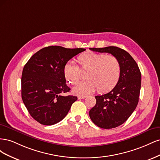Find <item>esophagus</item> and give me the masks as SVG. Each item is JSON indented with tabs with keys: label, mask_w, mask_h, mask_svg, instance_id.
I'll use <instances>...</instances> for the list:
<instances>
[{
	"label": "esophagus",
	"mask_w": 160,
	"mask_h": 160,
	"mask_svg": "<svg viewBox=\"0 0 160 160\" xmlns=\"http://www.w3.org/2000/svg\"><path fill=\"white\" fill-rule=\"evenodd\" d=\"M86 98L85 95H79L78 96V99H85Z\"/></svg>",
	"instance_id": "34e87169"
}]
</instances>
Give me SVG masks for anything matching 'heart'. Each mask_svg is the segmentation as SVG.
Masks as SVG:
<instances>
[{"label":"heart","instance_id":"1","mask_svg":"<svg viewBox=\"0 0 160 160\" xmlns=\"http://www.w3.org/2000/svg\"><path fill=\"white\" fill-rule=\"evenodd\" d=\"M77 62L83 70L88 71V81L74 88V93L79 95H88L98 89L100 92H108L118 84L121 75V67L117 58L111 55L87 53L80 55ZM67 81L77 85L81 79V72L76 64L67 62L63 67Z\"/></svg>","mask_w":160,"mask_h":160}]
</instances>
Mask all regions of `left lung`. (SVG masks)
Listing matches in <instances>:
<instances>
[{
  "mask_svg": "<svg viewBox=\"0 0 160 160\" xmlns=\"http://www.w3.org/2000/svg\"><path fill=\"white\" fill-rule=\"evenodd\" d=\"M89 49L111 53L119 62L121 75L118 84L109 93L95 96L96 104L89 111L91 121L98 127L115 128L126 122L137 107L141 89V72L133 57L119 47Z\"/></svg>",
  "mask_w": 160,
  "mask_h": 160,
  "instance_id": "1",
  "label": "left lung"
}]
</instances>
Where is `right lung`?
Masks as SVG:
<instances>
[{"label": "right lung", "mask_w": 160, "mask_h": 160, "mask_svg": "<svg viewBox=\"0 0 160 160\" xmlns=\"http://www.w3.org/2000/svg\"><path fill=\"white\" fill-rule=\"evenodd\" d=\"M83 48L49 46L35 53L22 70V99L31 117L41 124L54 125L63 119L77 97L63 95L71 89L66 84L63 67Z\"/></svg>", "instance_id": "add662e5"}]
</instances>
